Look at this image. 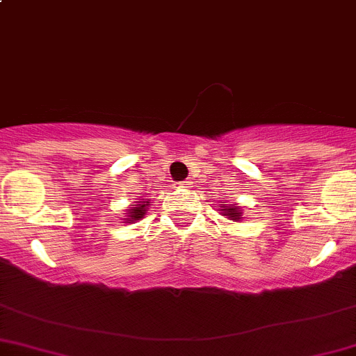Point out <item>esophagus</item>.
<instances>
[{
    "instance_id": "esophagus-1",
    "label": "esophagus",
    "mask_w": 356,
    "mask_h": 356,
    "mask_svg": "<svg viewBox=\"0 0 356 356\" xmlns=\"http://www.w3.org/2000/svg\"><path fill=\"white\" fill-rule=\"evenodd\" d=\"M193 182H191V179H186V181H182L181 182V188H186V189H188V188H193Z\"/></svg>"
}]
</instances>
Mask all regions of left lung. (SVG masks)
<instances>
[{"mask_svg": "<svg viewBox=\"0 0 356 356\" xmlns=\"http://www.w3.org/2000/svg\"><path fill=\"white\" fill-rule=\"evenodd\" d=\"M222 211H225L224 215L231 217L232 220H239L241 218V208L238 207H222Z\"/></svg>", "mask_w": 356, "mask_h": 356, "instance_id": "8db88e82", "label": "left lung"}]
</instances>
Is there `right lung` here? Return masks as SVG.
<instances>
[{
    "label": "right lung",
    "instance_id": "add662e5",
    "mask_svg": "<svg viewBox=\"0 0 356 356\" xmlns=\"http://www.w3.org/2000/svg\"><path fill=\"white\" fill-rule=\"evenodd\" d=\"M136 203H138V204H136V207H131L127 210L129 211V217H131L132 220H139V218H143V215H145V208L148 207L149 201L148 200H146V201H136ZM127 220H129V218H127Z\"/></svg>",
    "mask_w": 356,
    "mask_h": 356
}]
</instances>
